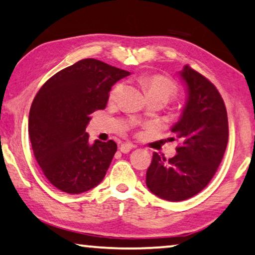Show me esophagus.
Instances as JSON below:
<instances>
[{"instance_id": "1", "label": "esophagus", "mask_w": 255, "mask_h": 255, "mask_svg": "<svg viewBox=\"0 0 255 255\" xmlns=\"http://www.w3.org/2000/svg\"><path fill=\"white\" fill-rule=\"evenodd\" d=\"M134 147V145L130 144V143H124L120 145V151L123 153H128L130 149Z\"/></svg>"}]
</instances>
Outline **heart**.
<instances>
[{
  "mask_svg": "<svg viewBox=\"0 0 255 255\" xmlns=\"http://www.w3.org/2000/svg\"><path fill=\"white\" fill-rule=\"evenodd\" d=\"M139 84L143 87L144 92L146 93L147 98H161L165 102L176 98L177 87L170 79L161 75H144L139 78ZM123 85L117 84L112 88L110 93V101H116L118 99Z\"/></svg>",
  "mask_w": 255,
  "mask_h": 255,
  "instance_id": "1",
  "label": "heart"
}]
</instances>
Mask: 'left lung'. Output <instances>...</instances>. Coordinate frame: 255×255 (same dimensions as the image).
I'll return each mask as SVG.
<instances>
[{
	"instance_id": "obj_1",
	"label": "left lung",
	"mask_w": 255,
	"mask_h": 255,
	"mask_svg": "<svg viewBox=\"0 0 255 255\" xmlns=\"http://www.w3.org/2000/svg\"><path fill=\"white\" fill-rule=\"evenodd\" d=\"M179 74L187 87V101L171 131L180 145L169 160L153 153L146 171L147 188L170 202L187 200L207 187L228 143L227 110L215 85L189 66Z\"/></svg>"
}]
</instances>
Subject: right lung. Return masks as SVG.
I'll list each match as a JSON object with an SVG mask.
<instances>
[{"instance_id":"right-lung-1","label":"right lung","mask_w":255,"mask_h":255,"mask_svg":"<svg viewBox=\"0 0 255 255\" xmlns=\"http://www.w3.org/2000/svg\"><path fill=\"white\" fill-rule=\"evenodd\" d=\"M130 72L84 59L56 72L40 87L30 107L28 131L35 159L60 191L80 194L103 180L117 144L88 142L91 115L106 109L109 92Z\"/></svg>"}]
</instances>
